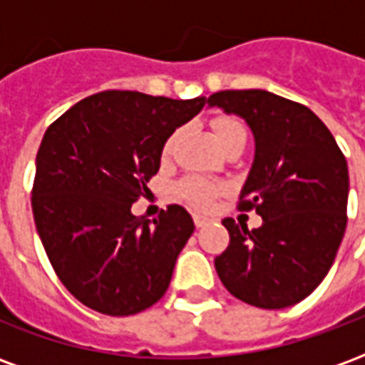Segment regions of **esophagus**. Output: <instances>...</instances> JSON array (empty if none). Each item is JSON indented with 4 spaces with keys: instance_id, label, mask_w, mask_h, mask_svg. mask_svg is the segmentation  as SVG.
<instances>
[{
    "instance_id": "34e87169",
    "label": "esophagus",
    "mask_w": 365,
    "mask_h": 365,
    "mask_svg": "<svg viewBox=\"0 0 365 365\" xmlns=\"http://www.w3.org/2000/svg\"><path fill=\"white\" fill-rule=\"evenodd\" d=\"M193 222H195L197 229H201V227H205L207 222H211V219H207L203 215H193Z\"/></svg>"
}]
</instances>
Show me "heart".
<instances>
[{
	"label": "heart",
	"instance_id": "heart-1",
	"mask_svg": "<svg viewBox=\"0 0 365 365\" xmlns=\"http://www.w3.org/2000/svg\"><path fill=\"white\" fill-rule=\"evenodd\" d=\"M213 130L222 148L230 140H235L237 136L246 135L245 125L238 119H235V117H217V119H213ZM180 138H182V130L175 128L174 133L166 138L164 146H162V156L164 158H170L174 154ZM219 191H221V187L217 183L209 182L205 178H199V175H190V178L182 180L180 185H178V195L183 201H187L193 209H201V211H207V209L213 207Z\"/></svg>",
	"mask_w": 365,
	"mask_h": 365
}]
</instances>
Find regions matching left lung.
<instances>
[{
  "label": "left lung",
  "instance_id": "1",
  "mask_svg": "<svg viewBox=\"0 0 365 365\" xmlns=\"http://www.w3.org/2000/svg\"><path fill=\"white\" fill-rule=\"evenodd\" d=\"M207 103L248 123L256 154L238 209L262 217L248 230L222 225L227 250L215 258L222 285L260 309H283L311 295L329 274L346 230L348 166L327 125L309 107L264 90H227Z\"/></svg>",
  "mask_w": 365,
  "mask_h": 365
}]
</instances>
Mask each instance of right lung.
I'll return each mask as SVG.
<instances>
[{
    "label": "right lung",
    "mask_w": 365,
    "mask_h": 365,
    "mask_svg": "<svg viewBox=\"0 0 365 365\" xmlns=\"http://www.w3.org/2000/svg\"><path fill=\"white\" fill-rule=\"evenodd\" d=\"M205 103L101 91L46 128L31 191L36 232L64 287L97 313L136 314L166 293L193 219L180 205L152 221L130 207L158 172L168 136Z\"/></svg>",
    "instance_id": "obj_1"
}]
</instances>
